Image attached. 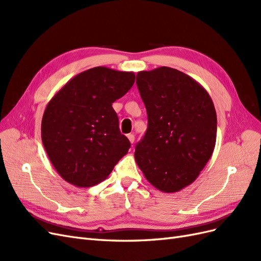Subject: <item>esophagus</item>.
Masks as SVG:
<instances>
[{
    "label": "esophagus",
    "mask_w": 261,
    "mask_h": 261,
    "mask_svg": "<svg viewBox=\"0 0 261 261\" xmlns=\"http://www.w3.org/2000/svg\"><path fill=\"white\" fill-rule=\"evenodd\" d=\"M127 138H128V140H129V143H130V144H134V141H135V136H134L133 134H128V135H127Z\"/></svg>",
    "instance_id": "obj_1"
}]
</instances>
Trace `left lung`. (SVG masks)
I'll list each match as a JSON object with an SVG mask.
<instances>
[{
	"instance_id": "left-lung-1",
	"label": "left lung",
	"mask_w": 261,
	"mask_h": 261,
	"mask_svg": "<svg viewBox=\"0 0 261 261\" xmlns=\"http://www.w3.org/2000/svg\"><path fill=\"white\" fill-rule=\"evenodd\" d=\"M136 84L148 128L136 145L135 160L156 189L178 192L198 177L215 150V106L200 84L175 68L138 72Z\"/></svg>"
}]
</instances>
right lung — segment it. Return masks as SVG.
<instances>
[{"mask_svg":"<svg viewBox=\"0 0 261 261\" xmlns=\"http://www.w3.org/2000/svg\"><path fill=\"white\" fill-rule=\"evenodd\" d=\"M135 83L133 72L98 66L76 75L54 94L41 122V138L54 169L68 183L105 180L128 152L112 103Z\"/></svg>","mask_w":261,"mask_h":261,"instance_id":"right-lung-1","label":"right lung"}]
</instances>
